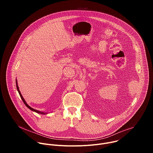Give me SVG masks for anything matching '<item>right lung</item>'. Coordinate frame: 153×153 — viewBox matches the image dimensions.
Returning a JSON list of instances; mask_svg holds the SVG:
<instances>
[{"label":"right lung","instance_id":"add662e5","mask_svg":"<svg viewBox=\"0 0 153 153\" xmlns=\"http://www.w3.org/2000/svg\"><path fill=\"white\" fill-rule=\"evenodd\" d=\"M16 80V87H17V91H18V92H19V95H20V97H21V99H22V101L24 102V104L27 106V108H28L30 110H31V111H34V112H36V113H39V114H47V113H44V112H42V111H38V110H34V109H33V108H31V106H30L27 103V102H26V101L25 100V99H24V97H23V96H22V94H21V93H20V91H19V86H18V85H17V80Z\"/></svg>","mask_w":153,"mask_h":153}]
</instances>
